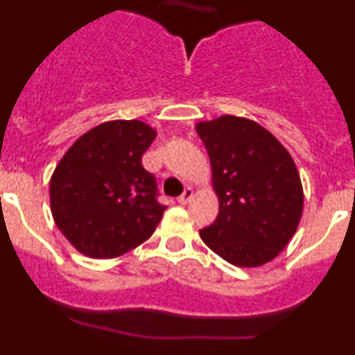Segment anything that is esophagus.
I'll return each instance as SVG.
<instances>
[{"label":"esophagus","instance_id":"1","mask_svg":"<svg viewBox=\"0 0 355 355\" xmlns=\"http://www.w3.org/2000/svg\"><path fill=\"white\" fill-rule=\"evenodd\" d=\"M192 198H194V191H192L191 187H187L184 191V194H182L180 198H178V202H180V204H187Z\"/></svg>","mask_w":355,"mask_h":355}]
</instances>
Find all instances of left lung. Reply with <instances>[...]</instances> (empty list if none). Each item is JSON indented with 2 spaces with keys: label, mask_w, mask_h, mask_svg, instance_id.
I'll return each mask as SVG.
<instances>
[{
  "label": "left lung",
  "mask_w": 355,
  "mask_h": 355,
  "mask_svg": "<svg viewBox=\"0 0 355 355\" xmlns=\"http://www.w3.org/2000/svg\"><path fill=\"white\" fill-rule=\"evenodd\" d=\"M209 155L220 211L199 230L202 242L234 266L270 263L299 227L304 192L287 149L256 121L223 114L196 125Z\"/></svg>",
  "instance_id": "1"
}]
</instances>
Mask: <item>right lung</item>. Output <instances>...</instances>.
Masks as SVG:
<instances>
[{
	"label": "right lung",
	"instance_id": "1",
	"mask_svg": "<svg viewBox=\"0 0 355 355\" xmlns=\"http://www.w3.org/2000/svg\"><path fill=\"white\" fill-rule=\"evenodd\" d=\"M156 130L141 120L105 121L65 153L49 182L53 220L78 252L110 259L148 241L166 206L142 155Z\"/></svg>",
	"mask_w": 355,
	"mask_h": 355
}]
</instances>
